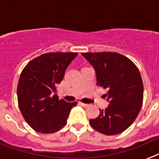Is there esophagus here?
<instances>
[{
    "mask_svg": "<svg viewBox=\"0 0 159 159\" xmlns=\"http://www.w3.org/2000/svg\"><path fill=\"white\" fill-rule=\"evenodd\" d=\"M80 104L81 106L84 107H89V104H87V103H83V102H80Z\"/></svg>",
    "mask_w": 159,
    "mask_h": 159,
    "instance_id": "obj_1",
    "label": "esophagus"
}]
</instances>
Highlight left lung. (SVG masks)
Here are the masks:
<instances>
[{
    "label": "left lung",
    "instance_id": "8db88e82",
    "mask_svg": "<svg viewBox=\"0 0 159 159\" xmlns=\"http://www.w3.org/2000/svg\"><path fill=\"white\" fill-rule=\"evenodd\" d=\"M94 67L98 86L107 88L109 105L99 109L90 124L97 131L114 135L127 130L137 118L143 99L140 72L130 59L117 52L81 53Z\"/></svg>",
    "mask_w": 159,
    "mask_h": 159
}]
</instances>
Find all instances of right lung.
I'll use <instances>...</instances> for the list:
<instances>
[{
	"mask_svg": "<svg viewBox=\"0 0 159 159\" xmlns=\"http://www.w3.org/2000/svg\"><path fill=\"white\" fill-rule=\"evenodd\" d=\"M78 53L49 52L28 63L17 86L20 110L28 124L37 132L49 134L64 127L77 102L59 99L57 84Z\"/></svg>",
	"mask_w": 159,
	"mask_h": 159,
	"instance_id": "obj_1",
	"label": "right lung"
}]
</instances>
